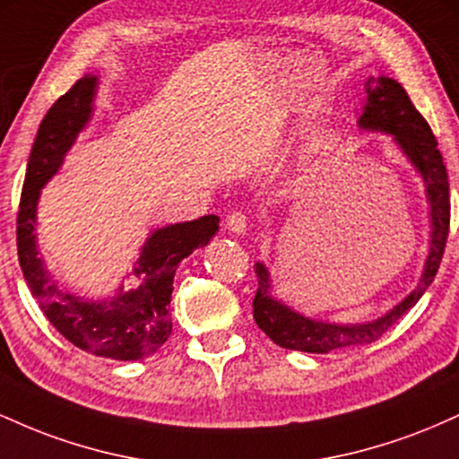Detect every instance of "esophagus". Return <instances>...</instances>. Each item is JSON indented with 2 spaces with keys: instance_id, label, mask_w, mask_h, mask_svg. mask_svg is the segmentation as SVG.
<instances>
[{
  "instance_id": "34e87169",
  "label": "esophagus",
  "mask_w": 459,
  "mask_h": 459,
  "mask_svg": "<svg viewBox=\"0 0 459 459\" xmlns=\"http://www.w3.org/2000/svg\"><path fill=\"white\" fill-rule=\"evenodd\" d=\"M247 215L241 213V212H233L226 218V229L230 230V233L235 235H246L247 233Z\"/></svg>"
}]
</instances>
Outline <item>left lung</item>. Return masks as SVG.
<instances>
[{
	"mask_svg": "<svg viewBox=\"0 0 459 459\" xmlns=\"http://www.w3.org/2000/svg\"><path fill=\"white\" fill-rule=\"evenodd\" d=\"M367 101L358 116V127L365 131H384L391 134L414 170L425 183V194L429 203V255L416 289L403 298L397 307L386 315L367 324H330L304 317L272 296V278L263 263H256L255 273L259 278V289L252 299L256 325L265 332L276 345L284 350L308 351V354H328L343 347L367 345L377 341L394 321H399L428 291L438 272L446 237H449L451 203H449V177L445 161L438 151V142L431 134L428 120L423 118L410 101L408 92L399 82L391 77H368L365 83Z\"/></svg>",
	"mask_w": 459,
	"mask_h": 459,
	"instance_id": "left-lung-1",
	"label": "left lung"
}]
</instances>
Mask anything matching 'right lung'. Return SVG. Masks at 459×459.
Wrapping results in <instances>:
<instances>
[{
	"label": "right lung",
	"mask_w": 459,
	"mask_h": 459,
	"mask_svg": "<svg viewBox=\"0 0 459 459\" xmlns=\"http://www.w3.org/2000/svg\"><path fill=\"white\" fill-rule=\"evenodd\" d=\"M97 75L77 79L75 86L51 105L31 146L23 192L17 213L19 265L51 325L79 350L109 360H140L155 354L172 332L168 313L172 281L178 263L196 247L207 246L218 233V215H203L192 222L170 224L152 230L135 261L134 281L138 287L118 289L112 299L73 296L51 278L36 246V207L40 189L65 163L79 131L92 116Z\"/></svg>",
	"instance_id": "obj_1"
}]
</instances>
